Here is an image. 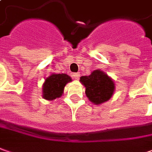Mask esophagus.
Here are the masks:
<instances>
[{
	"mask_svg": "<svg viewBox=\"0 0 152 152\" xmlns=\"http://www.w3.org/2000/svg\"><path fill=\"white\" fill-rule=\"evenodd\" d=\"M72 77L75 79V80H78L80 78V74L79 73H73L72 74Z\"/></svg>",
	"mask_w": 152,
	"mask_h": 152,
	"instance_id": "1",
	"label": "esophagus"
}]
</instances>
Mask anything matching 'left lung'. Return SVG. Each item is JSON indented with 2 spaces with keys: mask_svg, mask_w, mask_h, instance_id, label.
<instances>
[{
  "mask_svg": "<svg viewBox=\"0 0 152 152\" xmlns=\"http://www.w3.org/2000/svg\"><path fill=\"white\" fill-rule=\"evenodd\" d=\"M80 81L86 88L87 98L95 105L109 101L115 91L114 80L102 70H95L90 76H80Z\"/></svg>",
  "mask_w": 152,
  "mask_h": 152,
  "instance_id": "obj_1",
  "label": "left lung"
}]
</instances>
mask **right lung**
Returning <instances> with one entry per match:
<instances>
[{
    "label": "right lung",
    "instance_id": "right-lung-1",
    "mask_svg": "<svg viewBox=\"0 0 152 152\" xmlns=\"http://www.w3.org/2000/svg\"><path fill=\"white\" fill-rule=\"evenodd\" d=\"M72 80V77L65 73L50 74L46 77L42 86V97L47 101H53L61 97L66 85Z\"/></svg>",
    "mask_w": 152,
    "mask_h": 152
}]
</instances>
